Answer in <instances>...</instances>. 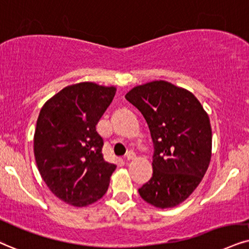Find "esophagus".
Masks as SVG:
<instances>
[{"label":"esophagus","mask_w":249,"mask_h":249,"mask_svg":"<svg viewBox=\"0 0 249 249\" xmlns=\"http://www.w3.org/2000/svg\"><path fill=\"white\" fill-rule=\"evenodd\" d=\"M135 158H136V156H135V153L131 152V151L128 152L127 155H125V157H124L125 160H134Z\"/></svg>","instance_id":"esophagus-1"}]
</instances>
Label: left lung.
Wrapping results in <instances>:
<instances>
[{
    "label": "left lung",
    "instance_id": "obj_1",
    "mask_svg": "<svg viewBox=\"0 0 249 249\" xmlns=\"http://www.w3.org/2000/svg\"><path fill=\"white\" fill-rule=\"evenodd\" d=\"M125 99L140 109L155 144L152 178L139 193L146 203L167 209L186 201L209 167L210 119L192 92L166 81L137 85Z\"/></svg>",
    "mask_w": 249,
    "mask_h": 249
}]
</instances>
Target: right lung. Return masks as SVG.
<instances>
[{
	"instance_id": "1",
	"label": "right lung",
	"mask_w": 249,
	"mask_h": 249,
	"mask_svg": "<svg viewBox=\"0 0 249 249\" xmlns=\"http://www.w3.org/2000/svg\"><path fill=\"white\" fill-rule=\"evenodd\" d=\"M115 92V87L76 83L40 109L33 139L36 166L51 192L72 207H88L108 189L116 166L104 159L96 125Z\"/></svg>"
}]
</instances>
